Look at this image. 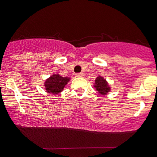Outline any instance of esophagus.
Masks as SVG:
<instances>
[{
    "mask_svg": "<svg viewBox=\"0 0 157 157\" xmlns=\"http://www.w3.org/2000/svg\"><path fill=\"white\" fill-rule=\"evenodd\" d=\"M84 76V74L83 73H77L76 74V77H83Z\"/></svg>",
    "mask_w": 157,
    "mask_h": 157,
    "instance_id": "34e87169",
    "label": "esophagus"
}]
</instances>
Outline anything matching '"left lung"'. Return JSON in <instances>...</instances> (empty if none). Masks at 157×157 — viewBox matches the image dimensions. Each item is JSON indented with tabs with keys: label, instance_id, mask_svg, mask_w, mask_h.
Instances as JSON below:
<instances>
[{
	"label": "left lung",
	"instance_id": "obj_1",
	"mask_svg": "<svg viewBox=\"0 0 157 157\" xmlns=\"http://www.w3.org/2000/svg\"><path fill=\"white\" fill-rule=\"evenodd\" d=\"M94 86L96 88V90L100 94H106L111 90L107 81L101 76H98L97 77Z\"/></svg>",
	"mask_w": 157,
	"mask_h": 157
}]
</instances>
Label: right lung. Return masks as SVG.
Segmentation results:
<instances>
[{"label":"right lung","instance_id":"obj_1","mask_svg":"<svg viewBox=\"0 0 157 157\" xmlns=\"http://www.w3.org/2000/svg\"><path fill=\"white\" fill-rule=\"evenodd\" d=\"M69 80V77H61L58 74H55L45 81L44 86L48 93L57 94L63 90Z\"/></svg>","mask_w":157,"mask_h":157}]
</instances>
